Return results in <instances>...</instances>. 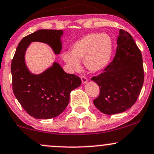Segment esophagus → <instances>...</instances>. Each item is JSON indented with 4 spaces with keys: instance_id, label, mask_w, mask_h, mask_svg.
<instances>
[{
    "instance_id": "esophagus-1",
    "label": "esophagus",
    "mask_w": 154,
    "mask_h": 154,
    "mask_svg": "<svg viewBox=\"0 0 154 154\" xmlns=\"http://www.w3.org/2000/svg\"><path fill=\"white\" fill-rule=\"evenodd\" d=\"M81 80H82V84H86L88 82V78L85 76H81Z\"/></svg>"
}]
</instances>
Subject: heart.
<instances>
[{"label": "heart", "instance_id": "b5f03b06", "mask_svg": "<svg viewBox=\"0 0 154 154\" xmlns=\"http://www.w3.org/2000/svg\"><path fill=\"white\" fill-rule=\"evenodd\" d=\"M114 51V41L107 33H91L82 37L71 46V52H64L62 59L70 68H80L79 60L83 59L89 71L97 72L103 69L111 61Z\"/></svg>", "mask_w": 154, "mask_h": 154}]
</instances>
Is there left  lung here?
<instances>
[{
  "label": "left lung",
  "instance_id": "obj_1",
  "mask_svg": "<svg viewBox=\"0 0 154 154\" xmlns=\"http://www.w3.org/2000/svg\"><path fill=\"white\" fill-rule=\"evenodd\" d=\"M91 79L100 88L93 103L103 114L122 113L135 104L143 85L144 70L142 54L130 33L120 29L114 59Z\"/></svg>",
  "mask_w": 154,
  "mask_h": 154
}]
</instances>
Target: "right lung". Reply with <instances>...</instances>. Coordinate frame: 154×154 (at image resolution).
Returning a JSON list of instances; mask_svg holds the SVG:
<instances>
[{"mask_svg":"<svg viewBox=\"0 0 154 154\" xmlns=\"http://www.w3.org/2000/svg\"><path fill=\"white\" fill-rule=\"evenodd\" d=\"M62 35L61 29H39L21 40L12 59L13 92L23 109L35 119H51L61 114L69 102L71 91L82 82L77 76L66 73L58 63L40 75H33L26 68L24 54L30 43H47L59 54Z\"/></svg>","mask_w":154,"mask_h":154,"instance_id":"obj_1","label":"right lung"}]
</instances>
